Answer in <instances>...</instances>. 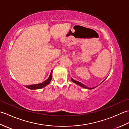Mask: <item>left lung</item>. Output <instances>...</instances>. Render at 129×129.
I'll list each match as a JSON object with an SVG mask.
<instances>
[{
	"instance_id": "obj_1",
	"label": "left lung",
	"mask_w": 129,
	"mask_h": 129,
	"mask_svg": "<svg viewBox=\"0 0 129 129\" xmlns=\"http://www.w3.org/2000/svg\"><path fill=\"white\" fill-rule=\"evenodd\" d=\"M72 81L73 82V83H75L76 84L80 86H81V87H84V88L87 89H94V88H95V87L97 86H95V87H93V88H90V87H87L85 85H84L83 84H82V83H80V82H79V81H76V80H74V79H73V78H72ZM104 81H103L102 82H101V83H102ZM101 83H100V84H101Z\"/></svg>"
}]
</instances>
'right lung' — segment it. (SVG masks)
Masks as SVG:
<instances>
[{
  "mask_svg": "<svg viewBox=\"0 0 129 129\" xmlns=\"http://www.w3.org/2000/svg\"><path fill=\"white\" fill-rule=\"evenodd\" d=\"M51 78H52V71L51 72V73L49 78L43 82L42 83L34 84V85H27V86H25V87H27V88H28L29 89H31V90L39 89L41 88H43V87H45V86H46L47 85H48L49 83H50V82L51 80Z\"/></svg>",
  "mask_w": 129,
  "mask_h": 129,
  "instance_id": "obj_1",
  "label": "right lung"
}]
</instances>
